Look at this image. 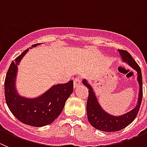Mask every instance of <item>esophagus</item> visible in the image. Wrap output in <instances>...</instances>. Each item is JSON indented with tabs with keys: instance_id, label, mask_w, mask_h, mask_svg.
Masks as SVG:
<instances>
[{
	"instance_id": "obj_1",
	"label": "esophagus",
	"mask_w": 147,
	"mask_h": 147,
	"mask_svg": "<svg viewBox=\"0 0 147 147\" xmlns=\"http://www.w3.org/2000/svg\"><path fill=\"white\" fill-rule=\"evenodd\" d=\"M80 83H81V78H80V77H76V78L74 79V87L75 88V87L78 86Z\"/></svg>"
}]
</instances>
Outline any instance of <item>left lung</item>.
Instances as JSON below:
<instances>
[{"mask_svg": "<svg viewBox=\"0 0 147 147\" xmlns=\"http://www.w3.org/2000/svg\"><path fill=\"white\" fill-rule=\"evenodd\" d=\"M120 55L124 61L127 62L138 73V81L139 83L140 92L138 105L132 111L120 116H114L107 113L100 105L96 98L93 88L86 80H83V85L88 88V96L87 100L86 111L88 120L94 128L104 132L119 131L133 122L138 115L141 107L143 96V83L141 71L138 64L132 58L131 55L127 51L119 50Z\"/></svg>", "mask_w": 147, "mask_h": 147, "instance_id": "obj_1", "label": "left lung"}]
</instances>
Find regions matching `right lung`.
I'll list each match as a JSON object with an SVG mask.
<instances>
[{
	"label": "right lung",
	"instance_id": "obj_1",
	"mask_svg": "<svg viewBox=\"0 0 147 147\" xmlns=\"http://www.w3.org/2000/svg\"><path fill=\"white\" fill-rule=\"evenodd\" d=\"M40 45L35 44L34 47ZM29 48L11 62L4 82L5 98L10 111L26 125L43 127L52 123L61 114L65 102L73 92V81L53 86L42 96L35 99L20 96L15 89L18 65Z\"/></svg>",
	"mask_w": 147,
	"mask_h": 147
}]
</instances>
